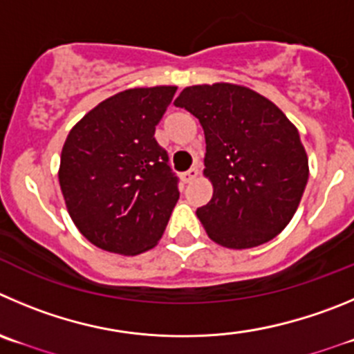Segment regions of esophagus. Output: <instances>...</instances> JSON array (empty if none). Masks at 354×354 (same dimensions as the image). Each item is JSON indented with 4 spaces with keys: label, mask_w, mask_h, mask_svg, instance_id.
I'll return each instance as SVG.
<instances>
[{
    "label": "esophagus",
    "mask_w": 354,
    "mask_h": 354,
    "mask_svg": "<svg viewBox=\"0 0 354 354\" xmlns=\"http://www.w3.org/2000/svg\"><path fill=\"white\" fill-rule=\"evenodd\" d=\"M197 176H199V167L194 166V167H190V169H188L187 173L183 174V181H185V183H192V181L196 180Z\"/></svg>",
    "instance_id": "esophagus-1"
}]
</instances>
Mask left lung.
Masks as SVG:
<instances>
[{"mask_svg": "<svg viewBox=\"0 0 354 354\" xmlns=\"http://www.w3.org/2000/svg\"><path fill=\"white\" fill-rule=\"evenodd\" d=\"M174 106L199 118L206 136L204 174L214 190L197 216L207 236L234 250L276 237L309 178L295 125L269 99L232 84L187 87Z\"/></svg>", "mask_w": 354, "mask_h": 354, "instance_id": "obj_1", "label": "left lung"}]
</instances>
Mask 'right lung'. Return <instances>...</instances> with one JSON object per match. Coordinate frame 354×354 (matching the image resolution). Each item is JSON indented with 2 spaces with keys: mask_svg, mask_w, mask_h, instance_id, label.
Instances as JSON below:
<instances>
[{
  "mask_svg": "<svg viewBox=\"0 0 354 354\" xmlns=\"http://www.w3.org/2000/svg\"><path fill=\"white\" fill-rule=\"evenodd\" d=\"M176 87L129 88L88 111L68 134L59 183L77 229L101 250L138 255L166 230L178 176L155 140Z\"/></svg>",
  "mask_w": 354,
  "mask_h": 354,
  "instance_id": "add662e5",
  "label": "right lung"
}]
</instances>
